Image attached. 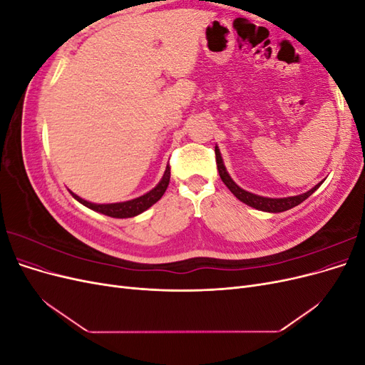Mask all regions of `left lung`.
Segmentation results:
<instances>
[{
  "label": "left lung",
  "instance_id": "left-lung-1",
  "mask_svg": "<svg viewBox=\"0 0 365 365\" xmlns=\"http://www.w3.org/2000/svg\"><path fill=\"white\" fill-rule=\"evenodd\" d=\"M215 153H216V164H217V170L220 175V180L224 181V184L228 187L230 192L233 193L237 200H240L244 204L252 207V208H257L262 210V212H269V213H280V212H286V210H289L298 204H302L304 200H307L309 196H311L318 187L319 184H317L314 189H311L309 192L303 193V195H297V196H289V197H263L259 195H254L250 193L244 189H240V187L230 178L228 172L225 170V165L222 161V157H220V152L217 149V146L215 148Z\"/></svg>",
  "mask_w": 365,
  "mask_h": 365
}]
</instances>
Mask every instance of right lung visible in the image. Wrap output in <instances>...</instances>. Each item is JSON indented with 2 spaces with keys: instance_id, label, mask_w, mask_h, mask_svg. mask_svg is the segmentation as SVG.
<instances>
[{
  "instance_id": "right-lung-1",
  "label": "right lung",
  "mask_w": 365,
  "mask_h": 365,
  "mask_svg": "<svg viewBox=\"0 0 365 365\" xmlns=\"http://www.w3.org/2000/svg\"><path fill=\"white\" fill-rule=\"evenodd\" d=\"M169 181H170V165L165 168L163 180L160 181V184L155 187V189H152L149 193L143 195L140 197H135V200H132V201L117 202V204H93V202H88V201L82 200V197H79L74 193H71V195L81 204L94 210V212H98V213L111 216V217H132V216H137V215L143 213L145 210H148L149 207L155 204L158 200H161V196L164 195L165 189H168Z\"/></svg>"
}]
</instances>
